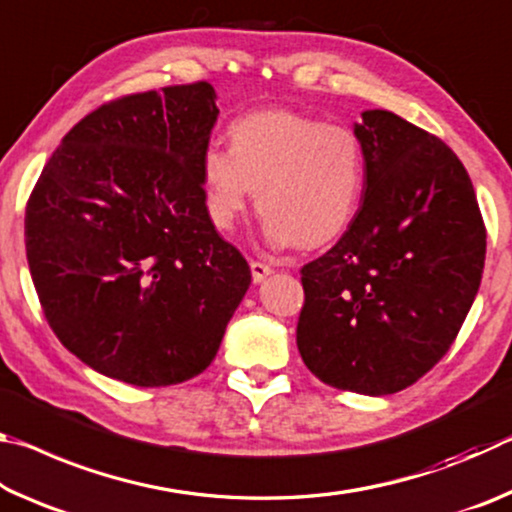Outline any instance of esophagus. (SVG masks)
<instances>
[{
    "label": "esophagus",
    "mask_w": 512,
    "mask_h": 512,
    "mask_svg": "<svg viewBox=\"0 0 512 512\" xmlns=\"http://www.w3.org/2000/svg\"><path fill=\"white\" fill-rule=\"evenodd\" d=\"M250 273H253L255 282H262L266 275L273 273V268L264 262H259V259H253V262H250Z\"/></svg>",
    "instance_id": "obj_1"
}]
</instances>
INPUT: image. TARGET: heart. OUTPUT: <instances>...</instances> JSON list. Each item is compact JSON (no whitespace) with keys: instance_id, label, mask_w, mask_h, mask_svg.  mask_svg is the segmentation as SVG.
Instances as JSON below:
<instances>
[{"instance_id":"obj_1","label":"heart","mask_w":512,"mask_h":512,"mask_svg":"<svg viewBox=\"0 0 512 512\" xmlns=\"http://www.w3.org/2000/svg\"><path fill=\"white\" fill-rule=\"evenodd\" d=\"M228 133L230 149L207 144L201 158L216 228H235L255 189L273 246H323L352 223L366 189L357 133L289 110L248 115Z\"/></svg>"}]
</instances>
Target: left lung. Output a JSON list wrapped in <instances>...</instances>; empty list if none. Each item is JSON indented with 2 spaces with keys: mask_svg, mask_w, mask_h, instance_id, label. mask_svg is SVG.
<instances>
[{
  "mask_svg": "<svg viewBox=\"0 0 512 512\" xmlns=\"http://www.w3.org/2000/svg\"><path fill=\"white\" fill-rule=\"evenodd\" d=\"M354 133L366 189L343 237L300 268L296 343L327 386L404 391L452 348L479 291L485 225L463 162L388 110Z\"/></svg>",
  "mask_w": 512,
  "mask_h": 512,
  "instance_id": "obj_1",
  "label": "left lung"
}]
</instances>
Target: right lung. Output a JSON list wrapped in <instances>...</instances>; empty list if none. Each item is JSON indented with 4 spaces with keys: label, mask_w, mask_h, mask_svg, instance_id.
<instances>
[{
    "label": "right lung",
    "mask_w": 512,
    "mask_h": 512,
    "mask_svg": "<svg viewBox=\"0 0 512 512\" xmlns=\"http://www.w3.org/2000/svg\"><path fill=\"white\" fill-rule=\"evenodd\" d=\"M207 81L126 94L85 115L42 169L24 237L58 341L101 375L171 386L210 366L250 268L207 214Z\"/></svg>",
    "instance_id": "1"
}]
</instances>
